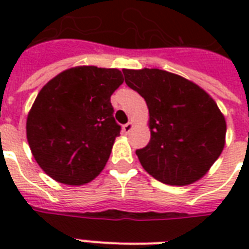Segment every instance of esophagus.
<instances>
[{
	"label": "esophagus",
	"instance_id": "esophagus-1",
	"mask_svg": "<svg viewBox=\"0 0 249 249\" xmlns=\"http://www.w3.org/2000/svg\"><path fill=\"white\" fill-rule=\"evenodd\" d=\"M133 128H134V124H133L132 121H129L128 124L123 125V130H124L125 133H129V132H130V130H132Z\"/></svg>",
	"mask_w": 249,
	"mask_h": 249
}]
</instances>
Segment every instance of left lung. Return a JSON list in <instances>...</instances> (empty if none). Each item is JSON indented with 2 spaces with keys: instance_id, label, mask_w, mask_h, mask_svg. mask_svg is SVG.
Wrapping results in <instances>:
<instances>
[{
  "instance_id": "obj_1",
  "label": "left lung",
  "mask_w": 249,
  "mask_h": 249,
  "mask_svg": "<svg viewBox=\"0 0 249 249\" xmlns=\"http://www.w3.org/2000/svg\"><path fill=\"white\" fill-rule=\"evenodd\" d=\"M150 113L151 140L136 154L158 181L185 186L200 179L225 147L226 121L213 98L193 81L158 68L123 70Z\"/></svg>"
}]
</instances>
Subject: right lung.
<instances>
[{"label": "right lung", "instance_id": "add662e5", "mask_svg": "<svg viewBox=\"0 0 249 249\" xmlns=\"http://www.w3.org/2000/svg\"><path fill=\"white\" fill-rule=\"evenodd\" d=\"M123 81L117 68L79 66L40 90L27 117V140L53 179L81 186L103 170L120 134L111 95Z\"/></svg>", "mask_w": 249, "mask_h": 249}]
</instances>
